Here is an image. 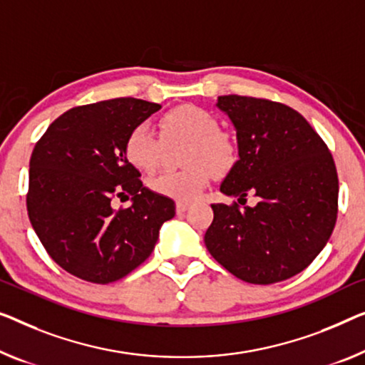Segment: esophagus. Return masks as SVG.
Instances as JSON below:
<instances>
[{
	"label": "esophagus",
	"instance_id": "1",
	"mask_svg": "<svg viewBox=\"0 0 365 365\" xmlns=\"http://www.w3.org/2000/svg\"><path fill=\"white\" fill-rule=\"evenodd\" d=\"M175 208H177V213H185V211L190 208V203L188 201H177Z\"/></svg>",
	"mask_w": 365,
	"mask_h": 365
}]
</instances>
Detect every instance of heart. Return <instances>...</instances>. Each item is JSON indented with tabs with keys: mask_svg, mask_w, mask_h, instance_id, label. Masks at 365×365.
Listing matches in <instances>:
<instances>
[{
	"mask_svg": "<svg viewBox=\"0 0 365 365\" xmlns=\"http://www.w3.org/2000/svg\"><path fill=\"white\" fill-rule=\"evenodd\" d=\"M165 140L188 139L183 170L164 172L152 178L154 192L168 198L192 201L203 192L211 178L227 175L239 160V145L230 133L221 129L220 119L205 108L182 105L164 113L159 119ZM164 140L149 123H139L124 139V155L138 170L152 172L160 164Z\"/></svg>",
	"mask_w": 365,
	"mask_h": 365,
	"instance_id": "1",
	"label": "heart"
}]
</instances>
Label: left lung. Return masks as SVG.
<instances>
[{
    "label": "left lung",
    "mask_w": 365,
    "mask_h": 365,
    "mask_svg": "<svg viewBox=\"0 0 365 365\" xmlns=\"http://www.w3.org/2000/svg\"><path fill=\"white\" fill-rule=\"evenodd\" d=\"M217 108L235 124L239 160L221 192L259 198L254 209L211 205L210 254L249 284L269 285L300 274L334 230L339 182L333 155L293 108L265 98L225 95Z\"/></svg>",
    "instance_id": "left-lung-1"
}]
</instances>
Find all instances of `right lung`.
I'll return each mask as SVG.
<instances>
[{
  "label": "right lung",
  "mask_w": 365,
  "mask_h": 365,
  "mask_svg": "<svg viewBox=\"0 0 365 365\" xmlns=\"http://www.w3.org/2000/svg\"><path fill=\"white\" fill-rule=\"evenodd\" d=\"M160 105L114 98L75 106L36 143L26 205L43 249L68 274L111 284L154 251L159 230L175 216L170 198L150 192L124 155V139ZM133 205L114 210L112 200Z\"/></svg>",
  "instance_id": "1"
}]
</instances>
